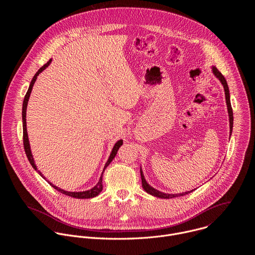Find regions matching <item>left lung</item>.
<instances>
[{"label":"left lung","instance_id":"left-lung-1","mask_svg":"<svg viewBox=\"0 0 255 255\" xmlns=\"http://www.w3.org/2000/svg\"><path fill=\"white\" fill-rule=\"evenodd\" d=\"M213 72L214 75L219 79V81L222 83L223 87H224V91H225V98H226V103H227V108H228V113H229V122H230V135L232 133V128H233V111H232V107H231V103H230V94H229V89H228V85L227 82L225 80V78L223 77V75L221 72L218 70L216 67H213ZM140 174H141V180H142V188L144 189V191L154 196L157 198H162V199H171V198H175V197H180V196H186L189 193H192L194 190H192L191 192H187V193H183V194H174V195H170V194H164L161 193L155 189H153L152 187H150L147 183L146 180L144 178V175L142 173V170L140 169Z\"/></svg>","mask_w":255,"mask_h":255}]
</instances>
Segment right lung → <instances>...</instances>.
I'll list each match as a JSON object with an SVG mask.
<instances>
[{
	"instance_id": "1",
	"label": "right lung",
	"mask_w": 255,
	"mask_h": 255,
	"mask_svg": "<svg viewBox=\"0 0 255 255\" xmlns=\"http://www.w3.org/2000/svg\"><path fill=\"white\" fill-rule=\"evenodd\" d=\"M51 62V59H49L42 67H40V69L36 72L35 74V76L33 77V79H32V81H31V83H30V86H29V89H28V91H27V93H26V95H25V98H24V101H23V108H22V120H23V144H24V149H25V153H26V155H27V158H28V160H29V162L31 163V165L37 170V168H36V165H35V163H34V159H33V156H32V154H31V150H30V145H29V140H28V134H27V129H26V109H27V104H28V100H29V97H30V94H31V91H32V88H33V86H34V83H35V81H36V79H37V76L40 74V72L42 71V70H44L48 65H49V63ZM123 144V140H119L115 145H114V147H113V150H112V153L110 154V157H109V159H108V161L106 162V164H105V167H104V170L103 171H105V169H106V167L111 163V161L113 160V158L116 156V154H117V152H118V149L120 148V146L121 145ZM38 171V173L43 177V175H42V173L39 171V170H37ZM102 176H103V173H102V175H101V177H100V179H99V183L93 188V189H91V190H89V191H85V192H78V193H72V192H66V191H63V190H61V189H59V188H57L56 186H53L51 183H49L48 181V184L52 187V188H54L56 191H58V192H60L61 194H64V195H66V196H69V197H72V198H77V199H90V198H94V197H96V196H98L101 192H102V190H103V184H102ZM45 178V177H44Z\"/></svg>"
}]
</instances>
